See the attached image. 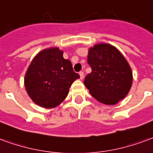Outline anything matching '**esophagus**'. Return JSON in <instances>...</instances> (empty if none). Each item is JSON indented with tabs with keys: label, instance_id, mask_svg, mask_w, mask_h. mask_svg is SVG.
Listing matches in <instances>:
<instances>
[{
	"label": "esophagus",
	"instance_id": "esophagus-1",
	"mask_svg": "<svg viewBox=\"0 0 153 153\" xmlns=\"http://www.w3.org/2000/svg\"><path fill=\"white\" fill-rule=\"evenodd\" d=\"M79 75H80V77H81V79H83V78H84V72H80Z\"/></svg>",
	"mask_w": 153,
	"mask_h": 153
}]
</instances>
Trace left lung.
Returning <instances> with one entry per match:
<instances>
[{"label": "left lung", "mask_w": 153, "mask_h": 153, "mask_svg": "<svg viewBox=\"0 0 153 153\" xmlns=\"http://www.w3.org/2000/svg\"><path fill=\"white\" fill-rule=\"evenodd\" d=\"M88 63L92 72L84 84L99 102L114 105L129 93L133 76L129 63L117 49L109 44H98L89 50Z\"/></svg>", "instance_id": "obj_1"}]
</instances>
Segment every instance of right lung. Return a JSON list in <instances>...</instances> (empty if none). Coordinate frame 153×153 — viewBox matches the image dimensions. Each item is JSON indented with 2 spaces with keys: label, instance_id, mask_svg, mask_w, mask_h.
Here are the masks:
<instances>
[{
  "label": "right lung",
  "instance_id": "right-lung-1",
  "mask_svg": "<svg viewBox=\"0 0 153 153\" xmlns=\"http://www.w3.org/2000/svg\"><path fill=\"white\" fill-rule=\"evenodd\" d=\"M59 48L41 51L33 59L25 74L24 85L29 97L37 105L52 108L68 95L73 81L80 77L72 63Z\"/></svg>",
  "mask_w": 153,
  "mask_h": 153
}]
</instances>
